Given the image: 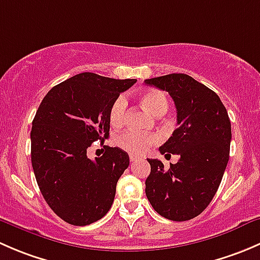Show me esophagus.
<instances>
[{"label":"esophagus","instance_id":"1","mask_svg":"<svg viewBox=\"0 0 260 260\" xmlns=\"http://www.w3.org/2000/svg\"><path fill=\"white\" fill-rule=\"evenodd\" d=\"M137 159H140V156H137V154H129L131 162H135V161H137Z\"/></svg>","mask_w":260,"mask_h":260}]
</instances>
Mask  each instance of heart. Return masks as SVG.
<instances>
[{
    "mask_svg": "<svg viewBox=\"0 0 260 260\" xmlns=\"http://www.w3.org/2000/svg\"><path fill=\"white\" fill-rule=\"evenodd\" d=\"M138 99L147 111L157 117L166 113L169 108V101L161 90H156V89L146 90L140 94ZM125 115H127V101L124 96H118L109 109V122L114 127H119L124 123ZM157 142H158V137L156 135H142L133 131H128L115 137V143L120 148L131 153H143Z\"/></svg>",
    "mask_w": 260,
    "mask_h": 260,
    "instance_id": "1",
    "label": "heart"
}]
</instances>
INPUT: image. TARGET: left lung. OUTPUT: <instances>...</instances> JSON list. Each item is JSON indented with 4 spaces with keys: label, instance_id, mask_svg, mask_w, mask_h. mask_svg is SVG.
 <instances>
[{
    "label": "left lung",
    "instance_id": "left-lung-1",
    "mask_svg": "<svg viewBox=\"0 0 260 260\" xmlns=\"http://www.w3.org/2000/svg\"><path fill=\"white\" fill-rule=\"evenodd\" d=\"M145 83L174 99L179 127L159 152L180 156L169 170L159 159L148 158L146 196L161 216L186 221L208 208L221 182L232 141L229 115L219 95L190 75L169 74Z\"/></svg>",
    "mask_w": 260,
    "mask_h": 260
}]
</instances>
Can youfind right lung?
<instances>
[{"mask_svg":"<svg viewBox=\"0 0 260 260\" xmlns=\"http://www.w3.org/2000/svg\"><path fill=\"white\" fill-rule=\"evenodd\" d=\"M136 79L81 73L44 96L31 129V162L44 199L77 226L98 221L111 209L115 186L129 165L127 152L106 146L90 159L86 149L109 136V109Z\"/></svg>","mask_w":260,"mask_h":260,"instance_id":"1","label":"right lung"}]
</instances>
